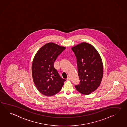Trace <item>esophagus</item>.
I'll return each mask as SVG.
<instances>
[{"label":"esophagus","instance_id":"esophagus-1","mask_svg":"<svg viewBox=\"0 0 127 127\" xmlns=\"http://www.w3.org/2000/svg\"><path fill=\"white\" fill-rule=\"evenodd\" d=\"M71 80V79H70V78H69V77H68V78H67V81H70Z\"/></svg>","mask_w":127,"mask_h":127}]
</instances>
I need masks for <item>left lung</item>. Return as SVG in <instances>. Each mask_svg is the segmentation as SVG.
I'll use <instances>...</instances> for the list:
<instances>
[{"instance_id": "obj_1", "label": "left lung", "mask_w": 127, "mask_h": 127, "mask_svg": "<svg viewBox=\"0 0 127 127\" xmlns=\"http://www.w3.org/2000/svg\"><path fill=\"white\" fill-rule=\"evenodd\" d=\"M77 59L80 84L76 90L84 95L95 91L101 83L103 64L97 50L91 44L82 42L72 47Z\"/></svg>"}]
</instances>
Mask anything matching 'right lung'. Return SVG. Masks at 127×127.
<instances>
[{
  "label": "right lung",
  "instance_id": "obj_1",
  "mask_svg": "<svg viewBox=\"0 0 127 127\" xmlns=\"http://www.w3.org/2000/svg\"><path fill=\"white\" fill-rule=\"evenodd\" d=\"M54 43L42 46L34 56L32 65L34 83L39 92L46 96H52L62 89L65 80L61 78L54 67L58 56L65 49Z\"/></svg>",
  "mask_w": 127,
  "mask_h": 127
}]
</instances>
